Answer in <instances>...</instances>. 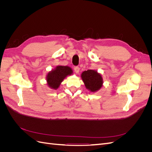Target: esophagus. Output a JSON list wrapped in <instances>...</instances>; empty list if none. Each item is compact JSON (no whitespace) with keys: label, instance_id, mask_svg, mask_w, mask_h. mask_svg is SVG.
<instances>
[{"label":"esophagus","instance_id":"esophagus-1","mask_svg":"<svg viewBox=\"0 0 152 152\" xmlns=\"http://www.w3.org/2000/svg\"><path fill=\"white\" fill-rule=\"evenodd\" d=\"M74 70H75L76 73H79V70H80V68H79V66H75L74 67Z\"/></svg>","mask_w":152,"mask_h":152}]
</instances>
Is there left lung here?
Segmentation results:
<instances>
[{
	"label": "left lung",
	"mask_w": 152,
	"mask_h": 152,
	"mask_svg": "<svg viewBox=\"0 0 152 152\" xmlns=\"http://www.w3.org/2000/svg\"><path fill=\"white\" fill-rule=\"evenodd\" d=\"M81 78L85 87L91 93H96L103 87L102 75L94 70H88L82 73Z\"/></svg>",
	"instance_id": "8db88e82"
}]
</instances>
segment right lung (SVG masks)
Here are the masks:
<instances>
[{"mask_svg":"<svg viewBox=\"0 0 152 152\" xmlns=\"http://www.w3.org/2000/svg\"><path fill=\"white\" fill-rule=\"evenodd\" d=\"M72 74V69L68 66H57L48 73L46 75L47 85L50 89L56 90L59 88L61 82L66 77Z\"/></svg>","mask_w":152,"mask_h":152,"instance_id":"add662e5","label":"right lung"}]
</instances>
